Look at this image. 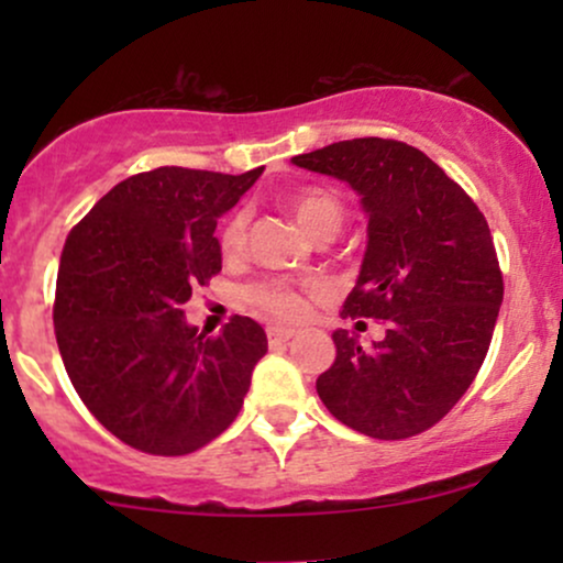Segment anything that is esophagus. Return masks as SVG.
Segmentation results:
<instances>
[{
    "mask_svg": "<svg viewBox=\"0 0 563 563\" xmlns=\"http://www.w3.org/2000/svg\"><path fill=\"white\" fill-rule=\"evenodd\" d=\"M296 333H299V331H296V328H286V325H269L267 328V339L273 341V344H280V341L294 339Z\"/></svg>",
    "mask_w": 563,
    "mask_h": 563,
    "instance_id": "1",
    "label": "esophagus"
}]
</instances>
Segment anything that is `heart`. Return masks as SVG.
<instances>
[{"instance_id":"obj_1","label":"heart","mask_w":563,"mask_h":563,"mask_svg":"<svg viewBox=\"0 0 563 563\" xmlns=\"http://www.w3.org/2000/svg\"><path fill=\"white\" fill-rule=\"evenodd\" d=\"M288 209L309 238H318L322 232L331 230L339 232L341 222H344V209H341L339 198L333 192L322 190V187H301V190H296L288 198ZM245 241H249V214L238 211V214L228 219V224L222 230V254L241 256L245 251ZM249 299L260 309H264V312L280 320L301 318L303 309H307L301 290H296L294 286L280 280L262 283V286L251 290Z\"/></svg>"}]
</instances>
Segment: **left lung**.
Instances as JSON below:
<instances>
[{
	"label": "left lung",
	"mask_w": 563,
	"mask_h": 563,
	"mask_svg": "<svg viewBox=\"0 0 563 563\" xmlns=\"http://www.w3.org/2000/svg\"><path fill=\"white\" fill-rule=\"evenodd\" d=\"M290 161L360 196L367 245L341 318L386 320L373 346L333 331L335 363L318 378L322 405L373 439L421 434L466 394L493 341L503 275L487 219L405 142L344 140Z\"/></svg>",
	"instance_id": "8db88e82"
}]
</instances>
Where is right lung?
I'll use <instances>...</instances> for the list:
<instances>
[{"mask_svg": "<svg viewBox=\"0 0 563 563\" xmlns=\"http://www.w3.org/2000/svg\"><path fill=\"white\" fill-rule=\"evenodd\" d=\"M262 172L134 174L70 230L57 269V349L81 402L129 448L187 455L241 412L267 333L235 314L206 339L183 303L222 269L217 219Z\"/></svg>", "mask_w": 563, "mask_h": 563, "instance_id": "add662e5", "label": "right lung"}]
</instances>
